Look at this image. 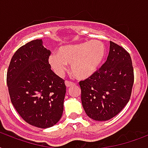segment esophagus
<instances>
[{
  "mask_svg": "<svg viewBox=\"0 0 148 148\" xmlns=\"http://www.w3.org/2000/svg\"><path fill=\"white\" fill-rule=\"evenodd\" d=\"M65 84H66V86H67V88H69V87H71V86L72 85H75V83L71 82V81H65Z\"/></svg>",
  "mask_w": 148,
  "mask_h": 148,
  "instance_id": "esophagus-1",
  "label": "esophagus"
}]
</instances>
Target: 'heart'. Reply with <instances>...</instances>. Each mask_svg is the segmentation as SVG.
<instances>
[{
  "instance_id": "obj_1",
  "label": "heart",
  "mask_w": 148,
  "mask_h": 148,
  "mask_svg": "<svg viewBox=\"0 0 148 148\" xmlns=\"http://www.w3.org/2000/svg\"><path fill=\"white\" fill-rule=\"evenodd\" d=\"M105 56V47L98 40H93L60 47L58 53L49 58L51 67L57 74L62 75L71 64V71L79 79H86L96 72Z\"/></svg>"
}]
</instances>
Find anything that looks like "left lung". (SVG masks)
Returning a JSON list of instances; mask_svg holds the SVG:
<instances>
[{"label":"left lung","mask_w":148,"mask_h":148,"mask_svg":"<svg viewBox=\"0 0 148 148\" xmlns=\"http://www.w3.org/2000/svg\"><path fill=\"white\" fill-rule=\"evenodd\" d=\"M134 76L130 53L110 41L107 60L95 73L79 82L81 102L88 116L108 121L118 114L131 98Z\"/></svg>","instance_id":"left-lung-1"}]
</instances>
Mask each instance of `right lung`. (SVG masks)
Segmentation results:
<instances>
[{
  "instance_id": "add662e5",
  "label": "right lung",
  "mask_w": 148,
  "mask_h": 148,
  "mask_svg": "<svg viewBox=\"0 0 148 148\" xmlns=\"http://www.w3.org/2000/svg\"><path fill=\"white\" fill-rule=\"evenodd\" d=\"M51 51L42 40L17 50L7 72L10 101L19 115L33 126L47 128L59 121L64 110V80L51 69Z\"/></svg>"
}]
</instances>
